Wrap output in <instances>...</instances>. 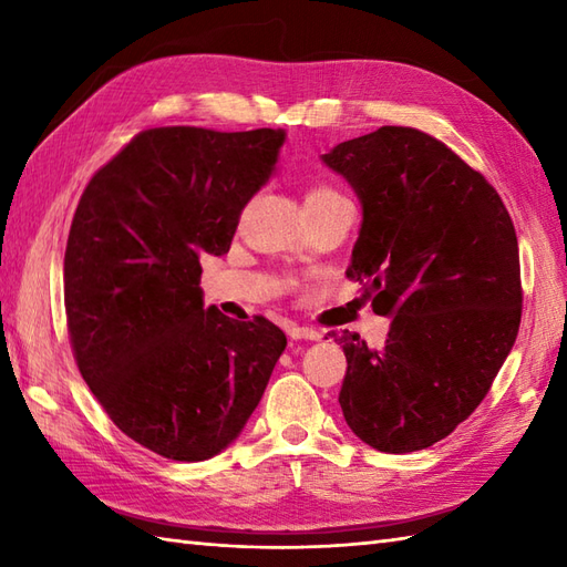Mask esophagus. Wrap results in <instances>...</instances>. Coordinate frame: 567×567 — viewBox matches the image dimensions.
Here are the masks:
<instances>
[{
    "label": "esophagus",
    "mask_w": 567,
    "mask_h": 567,
    "mask_svg": "<svg viewBox=\"0 0 567 567\" xmlns=\"http://www.w3.org/2000/svg\"><path fill=\"white\" fill-rule=\"evenodd\" d=\"M290 339H295V341H299V339H305V341H321V331H317V329H309V327H290Z\"/></svg>",
    "instance_id": "esophagus-1"
}]
</instances>
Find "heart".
<instances>
[{"label":"heart","instance_id":"b5f03b06","mask_svg":"<svg viewBox=\"0 0 567 567\" xmlns=\"http://www.w3.org/2000/svg\"><path fill=\"white\" fill-rule=\"evenodd\" d=\"M331 195H339V192L331 189V187H323V185H317L311 187L307 192V202H315V199H323V197H331Z\"/></svg>","mask_w":567,"mask_h":567}]
</instances>
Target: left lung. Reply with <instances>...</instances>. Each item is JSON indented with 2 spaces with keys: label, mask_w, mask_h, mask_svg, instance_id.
<instances>
[{
  "label": "left lung",
  "mask_w": 567,
  "mask_h": 567,
  "mask_svg": "<svg viewBox=\"0 0 567 567\" xmlns=\"http://www.w3.org/2000/svg\"><path fill=\"white\" fill-rule=\"evenodd\" d=\"M321 158L363 204L346 277L392 317L380 351L341 336L346 424L382 453L429 449L485 400L519 333L512 216L483 175L419 128L380 126Z\"/></svg>",
  "instance_id": "8db88e82"
}]
</instances>
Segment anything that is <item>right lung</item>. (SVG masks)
I'll return each instance as SVG.
<instances>
[{
	"label": "right lung",
	"instance_id": "obj_1",
	"mask_svg": "<svg viewBox=\"0 0 567 567\" xmlns=\"http://www.w3.org/2000/svg\"><path fill=\"white\" fill-rule=\"evenodd\" d=\"M282 128H146L84 187L65 248V315L80 375L143 449L221 453L268 388L285 333L204 309V252L224 256L268 183Z\"/></svg>",
	"mask_w": 567,
	"mask_h": 567
}]
</instances>
